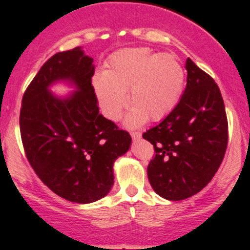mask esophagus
<instances>
[{"mask_svg": "<svg viewBox=\"0 0 250 250\" xmlns=\"http://www.w3.org/2000/svg\"><path fill=\"white\" fill-rule=\"evenodd\" d=\"M130 135H132V138L134 140L140 139V138H141V133L140 132H130Z\"/></svg>", "mask_w": 250, "mask_h": 250, "instance_id": "1", "label": "esophagus"}]
</instances>
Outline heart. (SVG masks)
Wrapping results in <instances>:
<instances>
[{
	"instance_id": "1",
	"label": "heart",
	"mask_w": 250,
	"mask_h": 250,
	"mask_svg": "<svg viewBox=\"0 0 250 250\" xmlns=\"http://www.w3.org/2000/svg\"><path fill=\"white\" fill-rule=\"evenodd\" d=\"M185 74L180 62L169 54H153L145 48L115 53L103 74L93 81L94 92L105 117L118 121L128 102L133 110L129 125L146 118L160 121L169 115L180 100Z\"/></svg>"
}]
</instances>
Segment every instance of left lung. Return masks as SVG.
I'll return each mask as SVG.
<instances>
[{
	"mask_svg": "<svg viewBox=\"0 0 250 250\" xmlns=\"http://www.w3.org/2000/svg\"><path fill=\"white\" fill-rule=\"evenodd\" d=\"M188 83L174 110L143 134L155 148L147 167L161 197L181 201L200 192L218 172L229 140L228 117L215 81L188 58Z\"/></svg>",
	"mask_w": 250,
	"mask_h": 250,
	"instance_id": "1",
	"label": "left lung"
}]
</instances>
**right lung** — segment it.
<instances>
[{
  "mask_svg": "<svg viewBox=\"0 0 250 250\" xmlns=\"http://www.w3.org/2000/svg\"><path fill=\"white\" fill-rule=\"evenodd\" d=\"M94 65L81 48L50 57L26 88L20 135L27 161L42 183L62 198L92 203L110 192L113 162L129 148V133L99 113L92 84ZM69 79L78 90L59 100L47 87Z\"/></svg>",
  "mask_w": 250,
  "mask_h": 250,
  "instance_id": "1",
  "label": "right lung"
}]
</instances>
